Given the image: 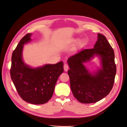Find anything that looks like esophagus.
Instances as JSON below:
<instances>
[{
  "label": "esophagus",
  "mask_w": 127,
  "mask_h": 127,
  "mask_svg": "<svg viewBox=\"0 0 127 127\" xmlns=\"http://www.w3.org/2000/svg\"><path fill=\"white\" fill-rule=\"evenodd\" d=\"M68 69H69L68 65L67 64H64V71L67 72L68 71Z\"/></svg>",
  "instance_id": "esophagus-1"
}]
</instances>
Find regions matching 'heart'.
<instances>
[{"instance_id": "1", "label": "heart", "mask_w": 127, "mask_h": 127, "mask_svg": "<svg viewBox=\"0 0 127 127\" xmlns=\"http://www.w3.org/2000/svg\"><path fill=\"white\" fill-rule=\"evenodd\" d=\"M77 41V38H72L71 39L69 40L67 43H73L76 42ZM85 40L84 39H81L78 42V43L77 44V47H80V46H81L82 45H83L85 43Z\"/></svg>"}]
</instances>
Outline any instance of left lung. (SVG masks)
Wrapping results in <instances>:
<instances>
[{
  "label": "left lung",
  "mask_w": 127,
  "mask_h": 127,
  "mask_svg": "<svg viewBox=\"0 0 127 127\" xmlns=\"http://www.w3.org/2000/svg\"><path fill=\"white\" fill-rule=\"evenodd\" d=\"M97 38L93 49L84 50L67 60L72 92L74 97L83 103H95L105 97L114 82L117 69L113 50L105 36L98 33ZM95 56L99 58L100 66L91 72L84 64Z\"/></svg>",
  "instance_id": "1"
}]
</instances>
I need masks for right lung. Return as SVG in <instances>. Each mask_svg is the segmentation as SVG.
<instances>
[{"instance_id": "obj_1", "label": "right lung", "mask_w": 127, "mask_h": 127, "mask_svg": "<svg viewBox=\"0 0 127 127\" xmlns=\"http://www.w3.org/2000/svg\"><path fill=\"white\" fill-rule=\"evenodd\" d=\"M32 33L23 37L11 57L10 76L22 99L33 104H42L52 98L59 76L63 72V62L33 67L23 59L24 45L31 41Z\"/></svg>"}]
</instances>
